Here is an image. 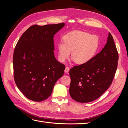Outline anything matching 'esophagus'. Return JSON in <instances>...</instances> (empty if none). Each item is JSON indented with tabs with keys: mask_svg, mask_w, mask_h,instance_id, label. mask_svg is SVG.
Masks as SVG:
<instances>
[{
	"mask_svg": "<svg viewBox=\"0 0 128 128\" xmlns=\"http://www.w3.org/2000/svg\"><path fill=\"white\" fill-rule=\"evenodd\" d=\"M69 68L68 67H66L65 69H64V72L66 74H67L69 72Z\"/></svg>",
	"mask_w": 128,
	"mask_h": 128,
	"instance_id": "obj_1",
	"label": "esophagus"
}]
</instances>
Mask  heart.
Segmentation results:
<instances>
[{
  "instance_id": "heart-1",
  "label": "heart",
  "mask_w": 128,
  "mask_h": 128,
  "mask_svg": "<svg viewBox=\"0 0 128 128\" xmlns=\"http://www.w3.org/2000/svg\"><path fill=\"white\" fill-rule=\"evenodd\" d=\"M63 42L56 44L58 59L64 62L72 53V59L78 64H86L94 58L99 46L100 40L95 35L74 30L64 35Z\"/></svg>"
}]
</instances>
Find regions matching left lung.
<instances>
[{
	"label": "left lung",
	"instance_id": "left-lung-1",
	"mask_svg": "<svg viewBox=\"0 0 128 128\" xmlns=\"http://www.w3.org/2000/svg\"><path fill=\"white\" fill-rule=\"evenodd\" d=\"M118 52L108 33L107 42L89 62L70 69L69 94L80 103H88L102 95L111 85L116 72Z\"/></svg>",
	"mask_w": 128,
	"mask_h": 128
}]
</instances>
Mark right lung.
<instances>
[{
  "label": "right lung",
  "instance_id": "add662e5",
  "mask_svg": "<svg viewBox=\"0 0 128 128\" xmlns=\"http://www.w3.org/2000/svg\"><path fill=\"white\" fill-rule=\"evenodd\" d=\"M64 23L34 25L22 34L13 56L16 84L29 100L41 102L51 95L65 66L55 58L54 36Z\"/></svg>",
  "mask_w": 128,
  "mask_h": 128
}]
</instances>
